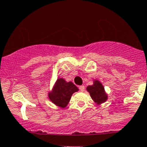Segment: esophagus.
I'll list each match as a JSON object with an SVG mask.
<instances>
[{
  "mask_svg": "<svg viewBox=\"0 0 147 147\" xmlns=\"http://www.w3.org/2000/svg\"><path fill=\"white\" fill-rule=\"evenodd\" d=\"M79 89H80V91H84V86L82 85L79 87Z\"/></svg>",
  "mask_w": 147,
  "mask_h": 147,
  "instance_id": "esophagus-1",
  "label": "esophagus"
}]
</instances>
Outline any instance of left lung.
I'll return each instance as SVG.
<instances>
[{"label": "left lung", "instance_id": "left-lung-1", "mask_svg": "<svg viewBox=\"0 0 147 147\" xmlns=\"http://www.w3.org/2000/svg\"><path fill=\"white\" fill-rule=\"evenodd\" d=\"M87 90L90 94L93 100L98 105L105 102L107 100V95L105 93V88L98 80H94V84L88 86Z\"/></svg>", "mask_w": 147, "mask_h": 147}]
</instances>
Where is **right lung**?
Listing matches in <instances>:
<instances>
[{
  "label": "right lung",
  "mask_w": 147,
  "mask_h": 147,
  "mask_svg": "<svg viewBox=\"0 0 147 147\" xmlns=\"http://www.w3.org/2000/svg\"><path fill=\"white\" fill-rule=\"evenodd\" d=\"M78 91V89L73 82H67L63 78H58L48 96L53 104L64 108L68 105L72 94Z\"/></svg>",
  "instance_id": "1"
}]
</instances>
